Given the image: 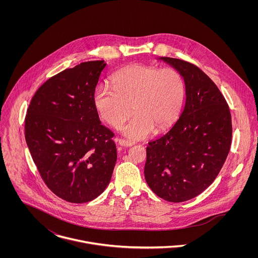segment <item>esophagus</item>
<instances>
[{
	"label": "esophagus",
	"instance_id": "1",
	"mask_svg": "<svg viewBox=\"0 0 258 258\" xmlns=\"http://www.w3.org/2000/svg\"><path fill=\"white\" fill-rule=\"evenodd\" d=\"M118 145L123 146V147H130V146L133 145V142L127 141V140H124V139H119L118 140Z\"/></svg>",
	"mask_w": 258,
	"mask_h": 258
}]
</instances>
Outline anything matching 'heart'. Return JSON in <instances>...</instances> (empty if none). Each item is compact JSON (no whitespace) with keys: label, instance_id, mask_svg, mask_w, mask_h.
<instances>
[{"label":"heart","instance_id":"b5f03b06","mask_svg":"<svg viewBox=\"0 0 258 258\" xmlns=\"http://www.w3.org/2000/svg\"><path fill=\"white\" fill-rule=\"evenodd\" d=\"M111 84L95 87L93 104L101 119L115 128L131 115L133 106L134 117L122 128L131 140L166 129L183 106L184 79L172 68L133 64L113 74Z\"/></svg>","mask_w":258,"mask_h":258}]
</instances>
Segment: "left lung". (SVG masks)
<instances>
[{
  "mask_svg": "<svg viewBox=\"0 0 258 258\" xmlns=\"http://www.w3.org/2000/svg\"><path fill=\"white\" fill-rule=\"evenodd\" d=\"M159 59L183 76L185 104L170 131L149 142L144 174L158 197L182 203L219 175L231 144V116L218 86L198 67L178 58Z\"/></svg>",
  "mask_w": 258,
  "mask_h": 258,
  "instance_id": "left-lung-1",
  "label": "left lung"
}]
</instances>
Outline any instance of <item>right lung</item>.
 <instances>
[{
	"label": "right lung",
	"instance_id": "add662e5",
	"mask_svg": "<svg viewBox=\"0 0 258 258\" xmlns=\"http://www.w3.org/2000/svg\"><path fill=\"white\" fill-rule=\"evenodd\" d=\"M105 67L104 60L87 61L50 77L27 111L25 137L37 170L47 187L70 203L101 195L117 160L114 134L93 104Z\"/></svg>",
	"mask_w": 258,
	"mask_h": 258
}]
</instances>
